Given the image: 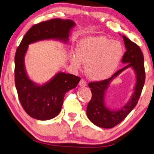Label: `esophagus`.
Wrapping results in <instances>:
<instances>
[{
    "instance_id": "obj_1",
    "label": "esophagus",
    "mask_w": 154,
    "mask_h": 154,
    "mask_svg": "<svg viewBox=\"0 0 154 154\" xmlns=\"http://www.w3.org/2000/svg\"><path fill=\"white\" fill-rule=\"evenodd\" d=\"M79 85L80 87H84L85 86H87V82L84 79H81V80H80V81L79 82Z\"/></svg>"
}]
</instances>
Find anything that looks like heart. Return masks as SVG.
<instances>
[{"label": "heart", "instance_id": "b5f03b06", "mask_svg": "<svg viewBox=\"0 0 154 154\" xmlns=\"http://www.w3.org/2000/svg\"><path fill=\"white\" fill-rule=\"evenodd\" d=\"M75 51L70 54L71 63L77 68L85 63V74L96 81L112 76L123 55L122 44L105 36L83 38L77 42Z\"/></svg>", "mask_w": 154, "mask_h": 154}]
</instances>
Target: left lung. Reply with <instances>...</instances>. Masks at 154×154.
<instances>
[{
  "instance_id": "1",
  "label": "left lung",
  "mask_w": 154,
  "mask_h": 154,
  "mask_svg": "<svg viewBox=\"0 0 154 154\" xmlns=\"http://www.w3.org/2000/svg\"><path fill=\"white\" fill-rule=\"evenodd\" d=\"M126 51L122 59L125 67L118 70L109 79L99 82H89L92 97L87 107L89 120L101 128L110 129L123 120L138 103L145 80V66L143 52L139 46L122 36ZM128 68H131L136 74V84L130 100L119 110H110L106 106V91L112 80Z\"/></svg>"
}]
</instances>
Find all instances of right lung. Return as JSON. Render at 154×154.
<instances>
[{
    "instance_id": "add662e5",
    "label": "right lung",
    "mask_w": 154,
    "mask_h": 154,
    "mask_svg": "<svg viewBox=\"0 0 154 154\" xmlns=\"http://www.w3.org/2000/svg\"><path fill=\"white\" fill-rule=\"evenodd\" d=\"M75 23L70 19L55 18L34 25L26 33L15 54V85L21 105L31 117L39 120L52 119L59 114L66 92L76 87L79 77L58 72L42 85L31 80L25 66L29 45L44 40L69 41Z\"/></svg>"
}]
</instances>
